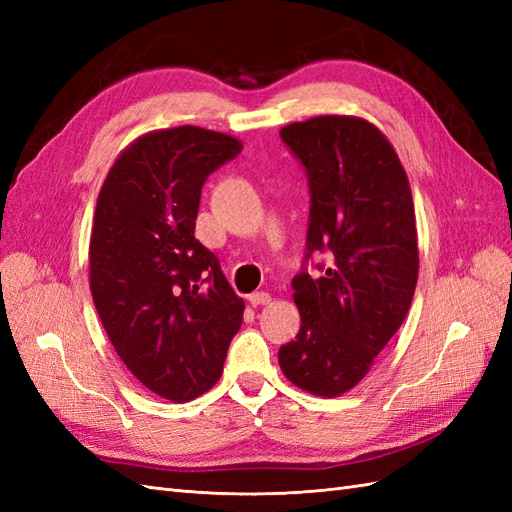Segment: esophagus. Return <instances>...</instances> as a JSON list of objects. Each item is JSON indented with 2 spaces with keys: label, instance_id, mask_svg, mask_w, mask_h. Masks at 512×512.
Listing matches in <instances>:
<instances>
[{
  "label": "esophagus",
  "instance_id": "34e87169",
  "mask_svg": "<svg viewBox=\"0 0 512 512\" xmlns=\"http://www.w3.org/2000/svg\"><path fill=\"white\" fill-rule=\"evenodd\" d=\"M250 303L256 307V305H267L271 303V294L269 292H252L250 294Z\"/></svg>",
  "mask_w": 512,
  "mask_h": 512
}]
</instances>
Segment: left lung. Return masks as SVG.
Wrapping results in <instances>:
<instances>
[{"mask_svg": "<svg viewBox=\"0 0 512 512\" xmlns=\"http://www.w3.org/2000/svg\"><path fill=\"white\" fill-rule=\"evenodd\" d=\"M280 136L309 177L307 256L331 252L316 280H292L301 331L280 348V367L301 391L331 399L367 376L408 316L418 280L412 190L389 138L363 117L320 115Z\"/></svg>", "mask_w": 512, "mask_h": 512, "instance_id": "left-lung-1", "label": "left lung"}]
</instances>
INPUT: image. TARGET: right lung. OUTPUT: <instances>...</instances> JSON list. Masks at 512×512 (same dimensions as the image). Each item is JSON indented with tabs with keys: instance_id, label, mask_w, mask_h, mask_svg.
<instances>
[{
	"instance_id": "right-lung-1",
	"label": "right lung",
	"mask_w": 512,
	"mask_h": 512,
	"mask_svg": "<svg viewBox=\"0 0 512 512\" xmlns=\"http://www.w3.org/2000/svg\"><path fill=\"white\" fill-rule=\"evenodd\" d=\"M243 149L198 126L141 134L102 183L89 288L119 359L151 393L185 404L220 380L245 303L194 237L207 175Z\"/></svg>"
}]
</instances>
